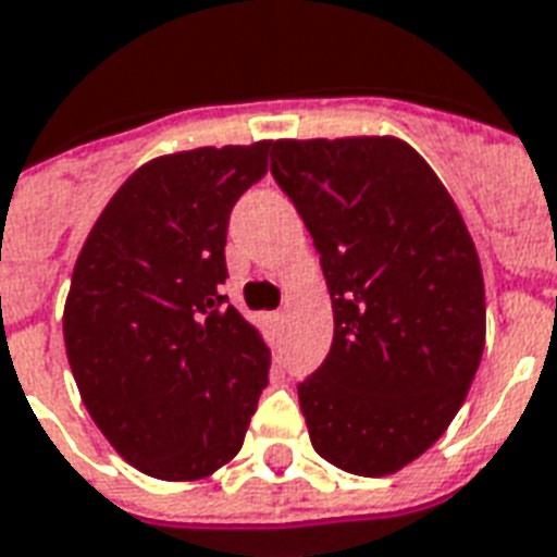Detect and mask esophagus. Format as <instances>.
Instances as JSON below:
<instances>
[{
	"instance_id": "esophagus-1",
	"label": "esophagus",
	"mask_w": 557,
	"mask_h": 557,
	"mask_svg": "<svg viewBox=\"0 0 557 557\" xmlns=\"http://www.w3.org/2000/svg\"><path fill=\"white\" fill-rule=\"evenodd\" d=\"M267 322H270V327H273V331H282V327H284V310H275V313L267 315Z\"/></svg>"
}]
</instances>
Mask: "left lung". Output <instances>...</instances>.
Instances as JSON below:
<instances>
[{
  "label": "left lung",
  "mask_w": 557,
  "mask_h": 557,
  "mask_svg": "<svg viewBox=\"0 0 557 557\" xmlns=\"http://www.w3.org/2000/svg\"><path fill=\"white\" fill-rule=\"evenodd\" d=\"M270 172L322 261L333 345L299 382L310 443L382 478L429 451L478 373L486 290L466 221L397 137L275 140Z\"/></svg>",
  "instance_id": "8db88e82"
}]
</instances>
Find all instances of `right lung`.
Instances as JSON below:
<instances>
[{"label": "right lung", "mask_w": 557, "mask_h": 557, "mask_svg": "<svg viewBox=\"0 0 557 557\" xmlns=\"http://www.w3.org/2000/svg\"><path fill=\"white\" fill-rule=\"evenodd\" d=\"M270 144L203 146L137 169L91 226L62 315L79 397L114 451L201 480L242 451L270 350L221 296L235 201Z\"/></svg>", "instance_id": "add662e5"}]
</instances>
